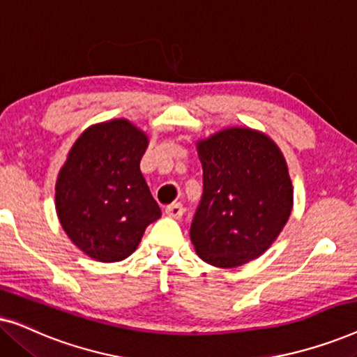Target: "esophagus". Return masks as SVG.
<instances>
[{
	"label": "esophagus",
	"mask_w": 357,
	"mask_h": 357,
	"mask_svg": "<svg viewBox=\"0 0 357 357\" xmlns=\"http://www.w3.org/2000/svg\"><path fill=\"white\" fill-rule=\"evenodd\" d=\"M183 213H185V208L180 203H174V204H170V206L165 208V214H167L169 218H174V219H180L183 216Z\"/></svg>",
	"instance_id": "34e87169"
}]
</instances>
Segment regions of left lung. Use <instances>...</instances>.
<instances>
[{
  "label": "left lung",
  "instance_id": "left-lung-1",
  "mask_svg": "<svg viewBox=\"0 0 357 357\" xmlns=\"http://www.w3.org/2000/svg\"><path fill=\"white\" fill-rule=\"evenodd\" d=\"M203 198L190 238L197 255L236 268L265 253L294 204L289 169L280 146L263 131L231 126L197 141Z\"/></svg>",
  "mask_w": 357,
  "mask_h": 357
}]
</instances>
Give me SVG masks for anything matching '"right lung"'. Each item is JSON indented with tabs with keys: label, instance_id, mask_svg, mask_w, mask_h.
I'll return each instance as SVG.
<instances>
[{
	"label": "right lung",
	"instance_id": "add662e5",
	"mask_svg": "<svg viewBox=\"0 0 357 357\" xmlns=\"http://www.w3.org/2000/svg\"><path fill=\"white\" fill-rule=\"evenodd\" d=\"M148 135L126 119L91 125L71 146L55 185L63 231L92 260H125L160 208L139 162Z\"/></svg>",
	"mask_w": 357,
	"mask_h": 357
}]
</instances>
